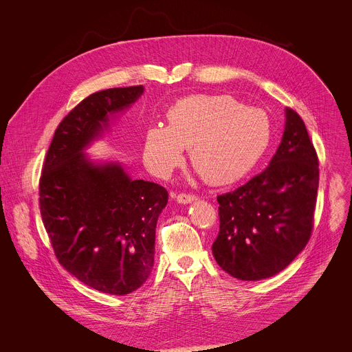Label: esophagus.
<instances>
[{"label": "esophagus", "instance_id": "esophagus-1", "mask_svg": "<svg viewBox=\"0 0 352 352\" xmlns=\"http://www.w3.org/2000/svg\"><path fill=\"white\" fill-rule=\"evenodd\" d=\"M197 197L195 196V195H188V193H179L178 196H177V202L178 204H190V202H193V200H196Z\"/></svg>", "mask_w": 352, "mask_h": 352}]
</instances>
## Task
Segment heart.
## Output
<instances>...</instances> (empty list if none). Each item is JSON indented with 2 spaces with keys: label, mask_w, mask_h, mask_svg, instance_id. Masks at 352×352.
Wrapping results in <instances>:
<instances>
[{
  "label": "heart",
  "mask_w": 352,
  "mask_h": 352,
  "mask_svg": "<svg viewBox=\"0 0 352 352\" xmlns=\"http://www.w3.org/2000/svg\"><path fill=\"white\" fill-rule=\"evenodd\" d=\"M168 126L153 125L144 133L143 159L148 170L167 177L190 148L192 166L212 185L241 181L261 162L272 140V121L262 109L230 96L195 94L167 113Z\"/></svg>",
  "instance_id": "b5f03b06"
}]
</instances>
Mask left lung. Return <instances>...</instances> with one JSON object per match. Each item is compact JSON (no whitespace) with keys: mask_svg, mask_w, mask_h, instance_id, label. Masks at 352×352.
I'll list each match as a JSON object with an SVG mask.
<instances>
[{"mask_svg":"<svg viewBox=\"0 0 352 352\" xmlns=\"http://www.w3.org/2000/svg\"><path fill=\"white\" fill-rule=\"evenodd\" d=\"M319 160L307 126L285 109L281 143L266 170L238 189L219 195L220 231L213 256L243 281L284 270L312 234Z\"/></svg>","mask_w":352,"mask_h":352,"instance_id":"1","label":"left lung"}]
</instances>
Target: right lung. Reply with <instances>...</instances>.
<instances>
[{
  "mask_svg": "<svg viewBox=\"0 0 352 352\" xmlns=\"http://www.w3.org/2000/svg\"><path fill=\"white\" fill-rule=\"evenodd\" d=\"M143 86L86 97L61 121L38 184L40 213L54 254L83 284L111 295L138 289L155 263L156 224L168 202L159 184L132 179L118 163H93L83 152L131 107Z\"/></svg>",
  "mask_w": 352,
  "mask_h": 352,
  "instance_id": "obj_1",
  "label": "right lung"
}]
</instances>
